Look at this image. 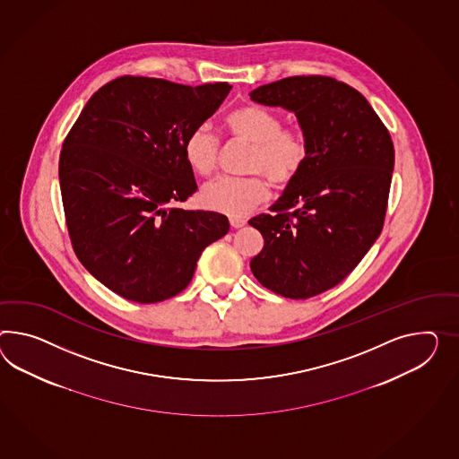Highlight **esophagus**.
I'll use <instances>...</instances> for the list:
<instances>
[{
	"instance_id": "esophagus-1",
	"label": "esophagus",
	"mask_w": 459,
	"mask_h": 459,
	"mask_svg": "<svg viewBox=\"0 0 459 459\" xmlns=\"http://www.w3.org/2000/svg\"><path fill=\"white\" fill-rule=\"evenodd\" d=\"M230 223H231V226H233L235 230H239V228H243V226L247 224V218H241V216H231V218H230Z\"/></svg>"
}]
</instances>
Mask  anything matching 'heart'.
Masks as SVG:
<instances>
[{
  "instance_id": "1",
  "label": "heart",
  "mask_w": 459,
  "mask_h": 459,
  "mask_svg": "<svg viewBox=\"0 0 459 459\" xmlns=\"http://www.w3.org/2000/svg\"><path fill=\"white\" fill-rule=\"evenodd\" d=\"M224 126L233 142L249 144L243 169L247 177L220 178L201 191V201L212 212L243 216L268 198L271 185L288 186L301 173L309 156L303 131L284 128L276 111L259 105H243L228 113ZM191 171L212 177L218 166L220 140L206 126H198L183 143Z\"/></svg>"
}]
</instances>
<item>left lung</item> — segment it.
<instances>
[{"instance_id":"8db88e82","label":"left lung","mask_w":459,"mask_h":459,"mask_svg":"<svg viewBox=\"0 0 459 459\" xmlns=\"http://www.w3.org/2000/svg\"><path fill=\"white\" fill-rule=\"evenodd\" d=\"M293 111L309 144L281 198L249 220L264 238L251 259L273 293L306 299L342 281L383 230L394 166L388 128L365 96L329 76H290L249 93Z\"/></svg>"}]
</instances>
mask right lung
I'll return each instance as SVG.
<instances>
[{"label": "right lung", "instance_id": "add662e5", "mask_svg": "<svg viewBox=\"0 0 459 459\" xmlns=\"http://www.w3.org/2000/svg\"><path fill=\"white\" fill-rule=\"evenodd\" d=\"M231 86L119 76L82 108L59 154L71 245L113 293L158 303L188 286L203 249L230 230L224 214L177 203L198 189L183 143Z\"/></svg>", "mask_w": 459, "mask_h": 459}]
</instances>
